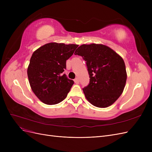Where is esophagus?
<instances>
[{"label": "esophagus", "instance_id": "1", "mask_svg": "<svg viewBox=\"0 0 152 152\" xmlns=\"http://www.w3.org/2000/svg\"><path fill=\"white\" fill-rule=\"evenodd\" d=\"M74 82H75V84H79V79H78V78H76V79H74Z\"/></svg>", "mask_w": 152, "mask_h": 152}]
</instances>
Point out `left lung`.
<instances>
[{
  "instance_id": "8db88e82",
  "label": "left lung",
  "mask_w": 152,
  "mask_h": 152,
  "mask_svg": "<svg viewBox=\"0 0 152 152\" xmlns=\"http://www.w3.org/2000/svg\"><path fill=\"white\" fill-rule=\"evenodd\" d=\"M86 61L90 82L82 89L86 99L98 108H107L120 97L127 80L122 58L107 45L82 44L74 53Z\"/></svg>"
}]
</instances>
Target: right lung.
Here are the masks:
<instances>
[{
  "instance_id": "right-lung-1",
  "label": "right lung",
  "mask_w": 152,
  "mask_h": 152,
  "mask_svg": "<svg viewBox=\"0 0 152 152\" xmlns=\"http://www.w3.org/2000/svg\"><path fill=\"white\" fill-rule=\"evenodd\" d=\"M78 46L50 42L32 54L27 75L32 91L42 103L56 104L66 98L74 82L63 72L66 68V61Z\"/></svg>"
}]
</instances>
